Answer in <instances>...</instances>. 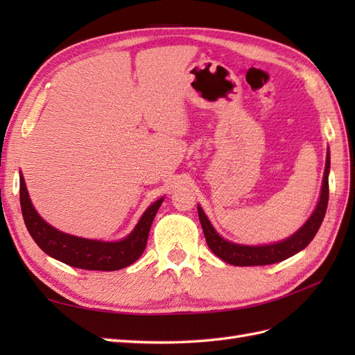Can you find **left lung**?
<instances>
[{
  "mask_svg": "<svg viewBox=\"0 0 355 355\" xmlns=\"http://www.w3.org/2000/svg\"><path fill=\"white\" fill-rule=\"evenodd\" d=\"M328 175H329V150L327 154V164H325V173H323V183H322V192L320 200L315 206L313 215L308 218V221L300 227L294 235L286 238L281 243L268 244V245H241L225 241L218 235L214 225L207 220L206 214L198 206V216L202 232H205L206 243L210 250H212L218 258H221L224 262L232 263V266L238 267H250V266H268V263L281 262L290 256L299 253L300 250L311 243L313 238L318 233L320 224L325 218L327 207H328V198H329V184H328Z\"/></svg>",
  "mask_w": 355,
  "mask_h": 355,
  "instance_id": "left-lung-1",
  "label": "left lung"
}]
</instances>
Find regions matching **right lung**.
<instances>
[{
    "label": "right lung",
    "instance_id": "add662e5",
    "mask_svg": "<svg viewBox=\"0 0 355 355\" xmlns=\"http://www.w3.org/2000/svg\"><path fill=\"white\" fill-rule=\"evenodd\" d=\"M19 201L26 227L42 252L70 267L114 271L131 266L145 252L150 224L163 198L153 202L130 235L116 243L73 236L51 227L35 210L22 175H19Z\"/></svg>",
    "mask_w": 355,
    "mask_h": 355
}]
</instances>
